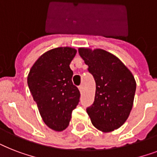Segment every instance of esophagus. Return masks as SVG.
Wrapping results in <instances>:
<instances>
[{
    "instance_id": "esophagus-1",
    "label": "esophagus",
    "mask_w": 157,
    "mask_h": 157,
    "mask_svg": "<svg viewBox=\"0 0 157 157\" xmlns=\"http://www.w3.org/2000/svg\"><path fill=\"white\" fill-rule=\"evenodd\" d=\"M78 88H79V90L81 91V92H83V90H84V88H83V86H82V85H81V86H79Z\"/></svg>"
}]
</instances>
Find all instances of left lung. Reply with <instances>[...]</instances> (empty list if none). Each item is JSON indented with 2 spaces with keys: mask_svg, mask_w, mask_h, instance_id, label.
Returning a JSON list of instances; mask_svg holds the SVG:
<instances>
[{
  "mask_svg": "<svg viewBox=\"0 0 157 157\" xmlns=\"http://www.w3.org/2000/svg\"><path fill=\"white\" fill-rule=\"evenodd\" d=\"M80 56L95 80L94 103L86 112L96 129L107 133L121 126L131 112L136 81L114 54L102 49L79 48Z\"/></svg>",
  "mask_w": 157,
  "mask_h": 157,
  "instance_id": "8db88e82",
  "label": "left lung"
}]
</instances>
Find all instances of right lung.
Returning a JSON list of instances; mask_svg holds the SVG:
<instances>
[{
	"label": "right lung",
	"mask_w": 157,
	"mask_h": 157,
	"mask_svg": "<svg viewBox=\"0 0 157 157\" xmlns=\"http://www.w3.org/2000/svg\"><path fill=\"white\" fill-rule=\"evenodd\" d=\"M76 54L71 47L44 53L31 67L28 85L43 121L53 130L68 126L71 112L80 101V91L71 81L70 63Z\"/></svg>",
	"instance_id": "1"
}]
</instances>
